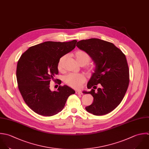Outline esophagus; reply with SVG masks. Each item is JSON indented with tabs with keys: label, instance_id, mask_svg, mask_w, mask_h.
I'll list each match as a JSON object with an SVG mask.
<instances>
[{
	"label": "esophagus",
	"instance_id": "34e87169",
	"mask_svg": "<svg viewBox=\"0 0 149 149\" xmlns=\"http://www.w3.org/2000/svg\"><path fill=\"white\" fill-rule=\"evenodd\" d=\"M75 93L77 94V95H82V93L80 91H75Z\"/></svg>",
	"mask_w": 149,
	"mask_h": 149
}]
</instances>
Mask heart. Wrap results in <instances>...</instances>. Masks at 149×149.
<instances>
[{"label":"heart","instance_id":"1","mask_svg":"<svg viewBox=\"0 0 149 149\" xmlns=\"http://www.w3.org/2000/svg\"><path fill=\"white\" fill-rule=\"evenodd\" d=\"M74 56L81 65H87L91 59L90 56L83 50H78L75 52L74 54ZM64 60L65 56H63L58 61L57 68L59 71H61L63 70ZM64 81L65 84L72 88L79 89L85 82V77L82 74L70 73L64 77Z\"/></svg>","mask_w":149,"mask_h":149}]
</instances>
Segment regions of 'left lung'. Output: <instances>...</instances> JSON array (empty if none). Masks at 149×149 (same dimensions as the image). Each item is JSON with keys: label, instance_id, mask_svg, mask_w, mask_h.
<instances>
[{"label": "left lung", "instance_id": "left-lung-1", "mask_svg": "<svg viewBox=\"0 0 149 149\" xmlns=\"http://www.w3.org/2000/svg\"><path fill=\"white\" fill-rule=\"evenodd\" d=\"M76 46L86 52L95 64L87 84L92 90L85 92L92 95L93 102L85 109L95 116L107 114L120 104L127 91L130 74L126 57L113 43L100 39L82 40ZM96 85L99 86L97 90Z\"/></svg>", "mask_w": 149, "mask_h": 149}]
</instances>
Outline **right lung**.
Returning a JSON list of instances; mask_svg holds the SVG:
<instances>
[{"instance_id":"obj_1","label":"right lung","mask_w":149,"mask_h":149,"mask_svg":"<svg viewBox=\"0 0 149 149\" xmlns=\"http://www.w3.org/2000/svg\"><path fill=\"white\" fill-rule=\"evenodd\" d=\"M77 42H45L30 47L20 57L16 71L18 89L25 103L35 113L54 116L63 109L68 97L75 93L67 85L59 86L56 91H51L49 88L50 81H56L54 77L58 73L60 58L72 51ZM57 81L58 85L61 82Z\"/></svg>"}]
</instances>
